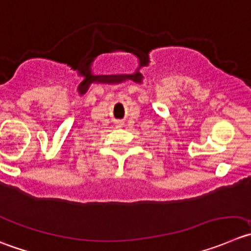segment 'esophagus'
Instances as JSON below:
<instances>
[{"label": "esophagus", "instance_id": "obj_1", "mask_svg": "<svg viewBox=\"0 0 251 251\" xmlns=\"http://www.w3.org/2000/svg\"><path fill=\"white\" fill-rule=\"evenodd\" d=\"M115 125H116V127H123V125H124V124L121 123V121H118V123L115 124Z\"/></svg>", "mask_w": 251, "mask_h": 251}]
</instances>
